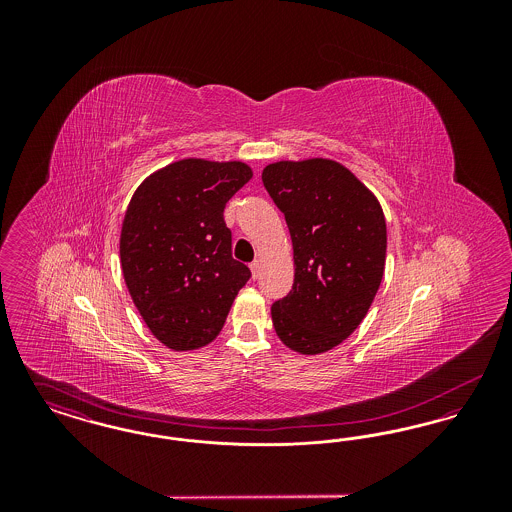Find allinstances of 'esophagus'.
Wrapping results in <instances>:
<instances>
[{
	"label": "esophagus",
	"mask_w": 512,
	"mask_h": 512,
	"mask_svg": "<svg viewBox=\"0 0 512 512\" xmlns=\"http://www.w3.org/2000/svg\"><path fill=\"white\" fill-rule=\"evenodd\" d=\"M249 268H251V274H253V278L257 280V278L261 276V261H259V259H255V261L249 265Z\"/></svg>",
	"instance_id": "obj_1"
}]
</instances>
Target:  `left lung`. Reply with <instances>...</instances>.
<instances>
[{"label": "left lung", "instance_id": "8db88e82", "mask_svg": "<svg viewBox=\"0 0 512 512\" xmlns=\"http://www.w3.org/2000/svg\"><path fill=\"white\" fill-rule=\"evenodd\" d=\"M263 184L293 244L292 292L272 303L278 338L303 355L324 353L365 318L386 265V220L376 197L336 161H280Z\"/></svg>", "mask_w": 512, "mask_h": 512}]
</instances>
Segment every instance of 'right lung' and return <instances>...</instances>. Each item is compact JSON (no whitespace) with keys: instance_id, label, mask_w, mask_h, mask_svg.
Instances as JSON below:
<instances>
[{"instance_id":"obj_1","label":"right lung","mask_w":512,"mask_h":512,"mask_svg":"<svg viewBox=\"0 0 512 512\" xmlns=\"http://www.w3.org/2000/svg\"><path fill=\"white\" fill-rule=\"evenodd\" d=\"M240 163L184 159L151 174L122 220L121 267L151 334L174 351L219 336L251 270L232 257L228 199L251 180Z\"/></svg>"}]
</instances>
